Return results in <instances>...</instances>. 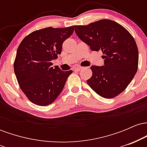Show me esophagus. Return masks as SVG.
Segmentation results:
<instances>
[{
    "instance_id": "obj_1",
    "label": "esophagus",
    "mask_w": 147,
    "mask_h": 147,
    "mask_svg": "<svg viewBox=\"0 0 147 147\" xmlns=\"http://www.w3.org/2000/svg\"><path fill=\"white\" fill-rule=\"evenodd\" d=\"M83 68H84L83 67H82V66H77V67H76V68H75L74 70H75V71H79V70H82Z\"/></svg>"
}]
</instances>
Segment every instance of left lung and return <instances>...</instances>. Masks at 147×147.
Wrapping results in <instances>:
<instances>
[{"label":"left lung","mask_w":147,"mask_h":147,"mask_svg":"<svg viewBox=\"0 0 147 147\" xmlns=\"http://www.w3.org/2000/svg\"><path fill=\"white\" fill-rule=\"evenodd\" d=\"M78 37L92 51L101 50L104 65H92V77L87 83L104 98H113L131 83L138 67L136 41L124 27L102 19L88 25H75Z\"/></svg>","instance_id":"8db88e82"}]
</instances>
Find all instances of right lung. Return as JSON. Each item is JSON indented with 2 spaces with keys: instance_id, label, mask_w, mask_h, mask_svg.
Masks as SVG:
<instances>
[{
  "instance_id": "obj_1",
  "label": "right lung",
  "mask_w": 147,
  "mask_h": 147,
  "mask_svg": "<svg viewBox=\"0 0 147 147\" xmlns=\"http://www.w3.org/2000/svg\"><path fill=\"white\" fill-rule=\"evenodd\" d=\"M74 32V26L51 27L36 30L23 38L16 52L14 73L20 88L31 102L48 106L63 90L72 70L52 67L61 55L62 44Z\"/></svg>"
}]
</instances>
